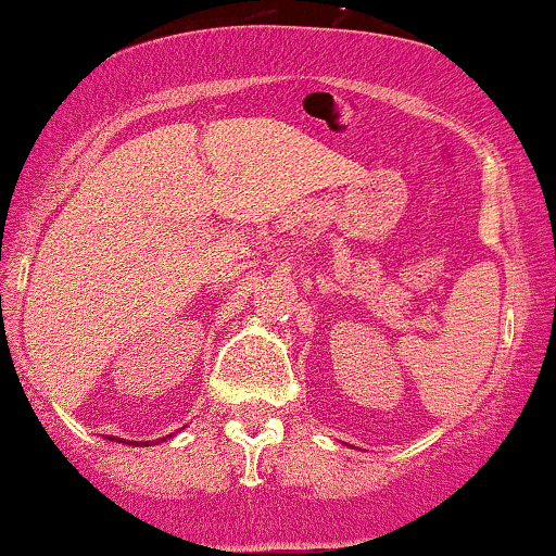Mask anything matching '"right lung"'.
Here are the masks:
<instances>
[{
  "label": "right lung",
  "instance_id": "add662e5",
  "mask_svg": "<svg viewBox=\"0 0 556 556\" xmlns=\"http://www.w3.org/2000/svg\"><path fill=\"white\" fill-rule=\"evenodd\" d=\"M111 440H116V443H129V445H150V443H147V440H144V443H137V440H122V438H111Z\"/></svg>",
  "mask_w": 556,
  "mask_h": 556
}]
</instances>
